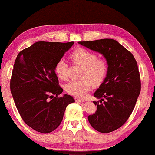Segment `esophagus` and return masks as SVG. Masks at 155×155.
I'll use <instances>...</instances> for the list:
<instances>
[{"label":"esophagus","instance_id":"esophagus-1","mask_svg":"<svg viewBox=\"0 0 155 155\" xmlns=\"http://www.w3.org/2000/svg\"><path fill=\"white\" fill-rule=\"evenodd\" d=\"M75 101H76V102H84V100L82 99V98H75Z\"/></svg>","mask_w":155,"mask_h":155}]
</instances>
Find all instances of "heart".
Listing matches in <instances>:
<instances>
[{
  "label": "heart",
  "instance_id": "heart-1",
  "mask_svg": "<svg viewBox=\"0 0 155 155\" xmlns=\"http://www.w3.org/2000/svg\"><path fill=\"white\" fill-rule=\"evenodd\" d=\"M73 63L82 67L80 80L70 81L64 86L66 92L77 98H84L93 84L98 86L104 81L108 74V63L106 59L97 57L95 53L87 49L79 48L71 54ZM54 71L59 79L65 80L68 77V64L64 59H59L55 65Z\"/></svg>",
  "mask_w": 155,
  "mask_h": 155
}]
</instances>
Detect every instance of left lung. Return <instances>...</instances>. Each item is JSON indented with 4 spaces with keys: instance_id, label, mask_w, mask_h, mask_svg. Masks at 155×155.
<instances>
[{
    "instance_id": "obj_1",
    "label": "left lung",
    "mask_w": 155,
    "mask_h": 155,
    "mask_svg": "<svg viewBox=\"0 0 155 155\" xmlns=\"http://www.w3.org/2000/svg\"><path fill=\"white\" fill-rule=\"evenodd\" d=\"M79 43L99 52L107 59L108 74L94 93V96L101 100L93 101L97 110L88 116V120L98 132H113L124 124L130 118L140 93V78L137 62L132 53L113 39Z\"/></svg>"
}]
</instances>
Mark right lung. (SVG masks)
<instances>
[{"instance_id":"add662e5","label":"right lung","mask_w":155,"mask_h":155,"mask_svg":"<svg viewBox=\"0 0 155 155\" xmlns=\"http://www.w3.org/2000/svg\"><path fill=\"white\" fill-rule=\"evenodd\" d=\"M74 43L37 42L17 56L10 90L23 121L37 132L55 130L62 122L66 107L75 101L69 95L59 96L63 89L54 71L56 62Z\"/></svg>"}]
</instances>
